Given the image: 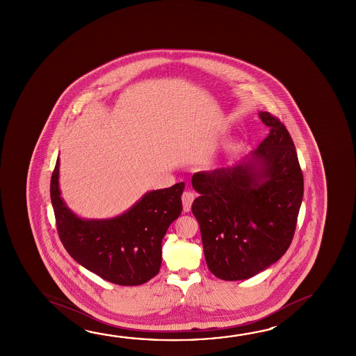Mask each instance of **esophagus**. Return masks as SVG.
<instances>
[{
  "label": "esophagus",
  "mask_w": 356,
  "mask_h": 356,
  "mask_svg": "<svg viewBox=\"0 0 356 356\" xmlns=\"http://www.w3.org/2000/svg\"><path fill=\"white\" fill-rule=\"evenodd\" d=\"M181 200H182V209H184V212H188V211L191 210V204H193V200H195L193 193H191V191H185V193H182Z\"/></svg>",
  "instance_id": "esophagus-1"
}]
</instances>
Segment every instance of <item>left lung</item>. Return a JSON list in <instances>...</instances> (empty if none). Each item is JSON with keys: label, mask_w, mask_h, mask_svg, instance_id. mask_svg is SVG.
<instances>
[{"label": "left lung", "mask_w": 356, "mask_h": 356, "mask_svg": "<svg viewBox=\"0 0 356 356\" xmlns=\"http://www.w3.org/2000/svg\"><path fill=\"white\" fill-rule=\"evenodd\" d=\"M259 118L269 134L231 168L193 174L200 225L211 273L248 280L286 253L296 232L304 193L303 172L284 124L268 111Z\"/></svg>", "instance_id": "8db88e82"}]
</instances>
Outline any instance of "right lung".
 <instances>
[{
	"label": "right lung",
	"instance_id": "right-lung-1",
	"mask_svg": "<svg viewBox=\"0 0 356 356\" xmlns=\"http://www.w3.org/2000/svg\"><path fill=\"white\" fill-rule=\"evenodd\" d=\"M59 158L51 179V201L59 238L70 257L118 286H140L161 266V241L182 211L184 182L145 193L122 215L83 220L67 207L58 185Z\"/></svg>",
	"mask_w": 356,
	"mask_h": 356
}]
</instances>
